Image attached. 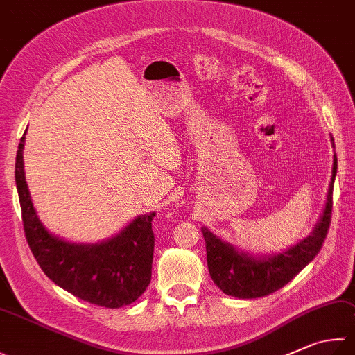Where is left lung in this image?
Segmentation results:
<instances>
[{"label":"left lung","instance_id":"obj_1","mask_svg":"<svg viewBox=\"0 0 355 355\" xmlns=\"http://www.w3.org/2000/svg\"><path fill=\"white\" fill-rule=\"evenodd\" d=\"M334 142V139H332ZM337 175V156L334 155L332 178L327 191L326 207L309 236L279 255L255 259L239 253L225 244L210 230L202 229L207 250V266L210 277L220 291L236 298L266 297L292 282L311 261L317 257L329 230L332 215V190Z\"/></svg>","mask_w":355,"mask_h":355}]
</instances>
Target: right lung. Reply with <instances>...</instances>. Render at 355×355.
I'll list each match as a JSON object with an SVG mask.
<instances>
[{
  "mask_svg": "<svg viewBox=\"0 0 355 355\" xmlns=\"http://www.w3.org/2000/svg\"><path fill=\"white\" fill-rule=\"evenodd\" d=\"M24 136L15 160V180L26 241L38 266L57 286L91 304L117 309L135 303L151 282L156 213L136 218L117 236L100 244H72L44 229L33 210L23 164Z\"/></svg>",
  "mask_w": 355,
  "mask_h": 355,
  "instance_id": "right-lung-1",
  "label": "right lung"
}]
</instances>
